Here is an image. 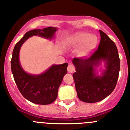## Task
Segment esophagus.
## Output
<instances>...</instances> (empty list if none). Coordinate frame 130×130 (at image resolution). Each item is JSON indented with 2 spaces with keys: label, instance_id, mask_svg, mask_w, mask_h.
I'll return each instance as SVG.
<instances>
[{
  "label": "esophagus",
  "instance_id": "34e87169",
  "mask_svg": "<svg viewBox=\"0 0 130 130\" xmlns=\"http://www.w3.org/2000/svg\"><path fill=\"white\" fill-rule=\"evenodd\" d=\"M74 71H75V67H74V66L72 65V64L68 65V72L69 73H72V72H73Z\"/></svg>",
  "mask_w": 130,
  "mask_h": 130
}]
</instances>
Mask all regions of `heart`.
Returning a JSON list of instances; mask_svg holds the SVG:
<instances>
[{"mask_svg": "<svg viewBox=\"0 0 130 130\" xmlns=\"http://www.w3.org/2000/svg\"><path fill=\"white\" fill-rule=\"evenodd\" d=\"M97 38L94 35L85 32H78L70 36L66 40V45L69 48H76L79 57H85L96 47Z\"/></svg>", "mask_w": 130, "mask_h": 130, "instance_id": "obj_1", "label": "heart"}]
</instances>
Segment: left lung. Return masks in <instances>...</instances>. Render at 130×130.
<instances>
[{
    "instance_id": "8db88e82",
    "label": "left lung",
    "mask_w": 130,
    "mask_h": 130,
    "mask_svg": "<svg viewBox=\"0 0 130 130\" xmlns=\"http://www.w3.org/2000/svg\"><path fill=\"white\" fill-rule=\"evenodd\" d=\"M100 43L88 58H74L72 62L76 72L73 74L77 94L80 100L95 103L105 99L114 90L119 78L120 58L114 42L100 30ZM102 61L106 69L101 76L95 70Z\"/></svg>"
}]
</instances>
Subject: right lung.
<instances>
[{
	"instance_id": "right-lung-1",
	"label": "right lung",
	"mask_w": 130,
	"mask_h": 130,
	"mask_svg": "<svg viewBox=\"0 0 130 130\" xmlns=\"http://www.w3.org/2000/svg\"><path fill=\"white\" fill-rule=\"evenodd\" d=\"M57 28L49 26L43 29L30 30L24 35L15 45L11 60V72L15 82L21 94L32 103L47 105L55 102L58 96V90L64 75L67 73L68 64H53L45 72L32 75L26 73L19 62V51L24 42L32 36H39L45 38H53Z\"/></svg>"
}]
</instances>
